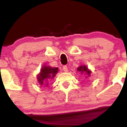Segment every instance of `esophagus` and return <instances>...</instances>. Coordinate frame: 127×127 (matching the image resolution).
<instances>
[{"label":"esophagus","instance_id":"34e87169","mask_svg":"<svg viewBox=\"0 0 127 127\" xmlns=\"http://www.w3.org/2000/svg\"><path fill=\"white\" fill-rule=\"evenodd\" d=\"M63 70L65 72H68V68L66 65H64V66L63 67Z\"/></svg>","mask_w":127,"mask_h":127}]
</instances>
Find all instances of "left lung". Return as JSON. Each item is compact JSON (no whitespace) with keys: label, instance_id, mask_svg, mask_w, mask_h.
Segmentation results:
<instances>
[{"label":"left lung","instance_id":"1","mask_svg":"<svg viewBox=\"0 0 127 127\" xmlns=\"http://www.w3.org/2000/svg\"><path fill=\"white\" fill-rule=\"evenodd\" d=\"M78 71H79V72H81V73H85L86 74L90 76V73H91V71H90L88 69V68L86 67V65H81V66L77 68Z\"/></svg>","mask_w":127,"mask_h":127}]
</instances>
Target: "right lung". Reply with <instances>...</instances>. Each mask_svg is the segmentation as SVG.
<instances>
[{
	"label": "right lung",
	"mask_w": 127,
	"mask_h": 127,
	"mask_svg": "<svg viewBox=\"0 0 127 127\" xmlns=\"http://www.w3.org/2000/svg\"><path fill=\"white\" fill-rule=\"evenodd\" d=\"M57 72L58 68H52L49 66L42 67L40 73L37 76L39 83L40 85L44 84L45 87H46L48 85L49 79L54 78Z\"/></svg>",
	"instance_id": "obj_1"
}]
</instances>
